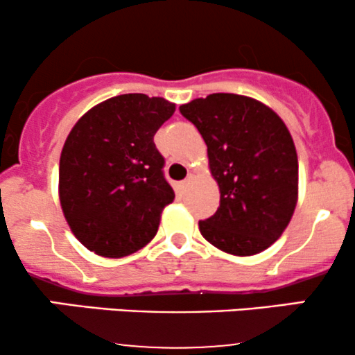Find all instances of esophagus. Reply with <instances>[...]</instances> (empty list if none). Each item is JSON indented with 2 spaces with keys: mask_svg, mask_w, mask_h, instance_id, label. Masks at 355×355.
<instances>
[{
  "mask_svg": "<svg viewBox=\"0 0 355 355\" xmlns=\"http://www.w3.org/2000/svg\"><path fill=\"white\" fill-rule=\"evenodd\" d=\"M189 180H190V177L187 178V180H183V182L180 183V185H182V189H185V187H187V183H189Z\"/></svg>",
  "mask_w": 355,
  "mask_h": 355,
  "instance_id": "esophagus-1",
  "label": "esophagus"
}]
</instances>
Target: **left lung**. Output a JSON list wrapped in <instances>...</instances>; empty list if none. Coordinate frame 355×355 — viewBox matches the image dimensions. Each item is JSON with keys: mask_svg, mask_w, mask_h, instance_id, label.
<instances>
[{"mask_svg": "<svg viewBox=\"0 0 355 355\" xmlns=\"http://www.w3.org/2000/svg\"><path fill=\"white\" fill-rule=\"evenodd\" d=\"M207 144L220 205L198 229L232 255L270 247L291 222L297 203L299 162L287 126L254 98L214 93L182 105Z\"/></svg>", "mask_w": 355, "mask_h": 355, "instance_id": "left-lung-1", "label": "left lung"}]
</instances>
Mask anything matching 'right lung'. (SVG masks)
<instances>
[{
  "instance_id": "obj_1",
  "label": "right lung",
  "mask_w": 355,
  "mask_h": 355,
  "mask_svg": "<svg viewBox=\"0 0 355 355\" xmlns=\"http://www.w3.org/2000/svg\"><path fill=\"white\" fill-rule=\"evenodd\" d=\"M175 105L144 93L113 96L76 121L60 158V202L88 250L118 259L145 247L175 193L157 130Z\"/></svg>"
}]
</instances>
